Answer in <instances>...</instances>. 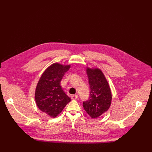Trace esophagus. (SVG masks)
<instances>
[{"label": "esophagus", "instance_id": "esophagus-1", "mask_svg": "<svg viewBox=\"0 0 152 152\" xmlns=\"http://www.w3.org/2000/svg\"><path fill=\"white\" fill-rule=\"evenodd\" d=\"M71 98H72V99H73V100H76V99H77L78 98V96L76 95V94L72 95V96H71Z\"/></svg>", "mask_w": 152, "mask_h": 152}]
</instances>
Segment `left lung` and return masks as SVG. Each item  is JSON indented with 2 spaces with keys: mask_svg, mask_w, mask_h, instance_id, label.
Returning a JSON list of instances; mask_svg holds the SVG:
<instances>
[{
  "mask_svg": "<svg viewBox=\"0 0 152 152\" xmlns=\"http://www.w3.org/2000/svg\"><path fill=\"white\" fill-rule=\"evenodd\" d=\"M90 85L89 99L83 102L85 111L93 118H97L109 109L112 94L109 84L99 69H86Z\"/></svg>",
  "mask_w": 152,
  "mask_h": 152,
  "instance_id": "left-lung-1",
  "label": "left lung"
}]
</instances>
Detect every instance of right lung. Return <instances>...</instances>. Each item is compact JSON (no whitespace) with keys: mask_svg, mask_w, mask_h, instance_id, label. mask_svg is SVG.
<instances>
[{"mask_svg":"<svg viewBox=\"0 0 152 152\" xmlns=\"http://www.w3.org/2000/svg\"><path fill=\"white\" fill-rule=\"evenodd\" d=\"M70 66L54 63L41 75L36 87L35 99L39 109L52 118L56 117L71 99L62 90L60 82Z\"/></svg>","mask_w":152,"mask_h":152,"instance_id":"add662e5","label":"right lung"}]
</instances>
